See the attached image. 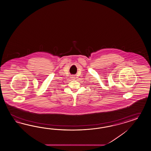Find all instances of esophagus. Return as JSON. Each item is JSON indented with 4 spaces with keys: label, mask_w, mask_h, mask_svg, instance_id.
I'll list each match as a JSON object with an SVG mask.
<instances>
[{
    "label": "esophagus",
    "mask_w": 151,
    "mask_h": 151,
    "mask_svg": "<svg viewBox=\"0 0 151 151\" xmlns=\"http://www.w3.org/2000/svg\"><path fill=\"white\" fill-rule=\"evenodd\" d=\"M70 78L72 79V80H74V79H76V77H73V76L71 77V78Z\"/></svg>",
    "instance_id": "1"
}]
</instances>
